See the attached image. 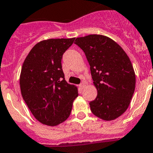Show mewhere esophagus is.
I'll list each match as a JSON object with an SVG mask.
<instances>
[{"label": "esophagus", "instance_id": "obj_1", "mask_svg": "<svg viewBox=\"0 0 153 153\" xmlns=\"http://www.w3.org/2000/svg\"><path fill=\"white\" fill-rule=\"evenodd\" d=\"M79 88H81V89H84V88H85V83L79 84Z\"/></svg>", "mask_w": 153, "mask_h": 153}]
</instances>
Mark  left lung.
Segmentation results:
<instances>
[{
	"label": "left lung",
	"instance_id": "1",
	"mask_svg": "<svg viewBox=\"0 0 153 153\" xmlns=\"http://www.w3.org/2000/svg\"><path fill=\"white\" fill-rule=\"evenodd\" d=\"M74 43L85 52L97 88V97L89 103L91 113L104 121L117 119L134 92L136 78L128 56L114 40L101 34L77 37Z\"/></svg>",
	"mask_w": 153,
	"mask_h": 153
}]
</instances>
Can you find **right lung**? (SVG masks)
<instances>
[{
  "label": "right lung",
  "mask_w": 153,
  "mask_h": 153,
  "mask_svg": "<svg viewBox=\"0 0 153 153\" xmlns=\"http://www.w3.org/2000/svg\"><path fill=\"white\" fill-rule=\"evenodd\" d=\"M74 38L48 39L30 49L22 67L19 84L23 99L40 123L56 126L71 114L77 87L68 83L62 71L64 52Z\"/></svg>",
  "instance_id": "obj_1"
}]
</instances>
